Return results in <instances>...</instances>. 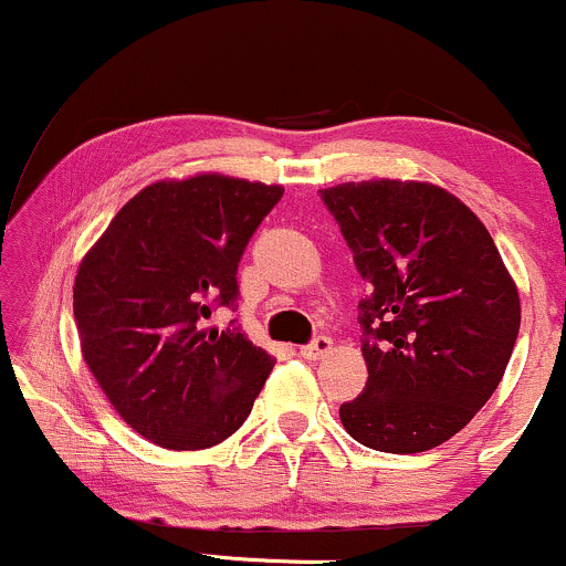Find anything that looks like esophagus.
Returning <instances> with one entry per match:
<instances>
[{"instance_id": "1", "label": "esophagus", "mask_w": 566, "mask_h": 566, "mask_svg": "<svg viewBox=\"0 0 566 566\" xmlns=\"http://www.w3.org/2000/svg\"><path fill=\"white\" fill-rule=\"evenodd\" d=\"M329 350H333V340L322 335V337H316L314 343H308V346H303L301 348V356H303V359L319 361V359H324V356L329 354Z\"/></svg>"}]
</instances>
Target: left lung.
I'll use <instances>...</instances> for the list:
<instances>
[{"label": "left lung", "mask_w": 566, "mask_h": 566, "mask_svg": "<svg viewBox=\"0 0 566 566\" xmlns=\"http://www.w3.org/2000/svg\"><path fill=\"white\" fill-rule=\"evenodd\" d=\"M369 292L359 303L367 386L340 423L369 450L444 444L503 380L522 322L513 276L484 223L426 180L322 191Z\"/></svg>", "instance_id": "left-lung-1"}]
</instances>
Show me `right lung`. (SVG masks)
<instances>
[{
	"mask_svg": "<svg viewBox=\"0 0 566 566\" xmlns=\"http://www.w3.org/2000/svg\"><path fill=\"white\" fill-rule=\"evenodd\" d=\"M282 193L220 172L157 180L82 258L74 279L82 359L143 439L207 450L250 415L274 359L237 327L218 333L201 319L237 301L244 247Z\"/></svg>",
	"mask_w": 566,
	"mask_h": 566,
	"instance_id": "right-lung-1",
	"label": "right lung"
}]
</instances>
